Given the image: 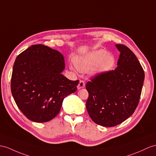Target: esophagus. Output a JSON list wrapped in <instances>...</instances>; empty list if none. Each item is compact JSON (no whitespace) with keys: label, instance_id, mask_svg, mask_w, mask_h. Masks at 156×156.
Listing matches in <instances>:
<instances>
[{"label":"esophagus","instance_id":"1","mask_svg":"<svg viewBox=\"0 0 156 156\" xmlns=\"http://www.w3.org/2000/svg\"><path fill=\"white\" fill-rule=\"evenodd\" d=\"M85 86V82L83 81H81V80L80 81H79V84H78V85H77V89H83V88H84Z\"/></svg>","mask_w":156,"mask_h":156}]
</instances>
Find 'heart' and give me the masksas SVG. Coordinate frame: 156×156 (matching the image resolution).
I'll return each instance as SVG.
<instances>
[{"label":"heart","mask_w":156,"mask_h":156,"mask_svg":"<svg viewBox=\"0 0 156 156\" xmlns=\"http://www.w3.org/2000/svg\"><path fill=\"white\" fill-rule=\"evenodd\" d=\"M116 59L105 49H99L74 59L75 66L81 73L90 70L93 76L104 75L113 69Z\"/></svg>","instance_id":"obj_1"}]
</instances>
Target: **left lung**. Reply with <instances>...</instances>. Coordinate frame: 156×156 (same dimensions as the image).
Returning <instances> with one entry per match:
<instances>
[{"instance_id":"left-lung-1","label":"left lung","mask_w":156,"mask_h":156,"mask_svg":"<svg viewBox=\"0 0 156 156\" xmlns=\"http://www.w3.org/2000/svg\"><path fill=\"white\" fill-rule=\"evenodd\" d=\"M120 53L118 67L87 83L89 98L86 108L94 122L112 127L123 122L138 105L144 81V71L130 49L116 44Z\"/></svg>"}]
</instances>
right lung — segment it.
Returning <instances> with one entry per match:
<instances>
[{"mask_svg":"<svg viewBox=\"0 0 156 156\" xmlns=\"http://www.w3.org/2000/svg\"><path fill=\"white\" fill-rule=\"evenodd\" d=\"M63 55L44 45H33L17 56L11 92L22 112L35 122H45L58 115L63 99L77 90L79 80L62 74Z\"/></svg>","mask_w":156,"mask_h":156,"instance_id":"add662e5","label":"right lung"}]
</instances>
